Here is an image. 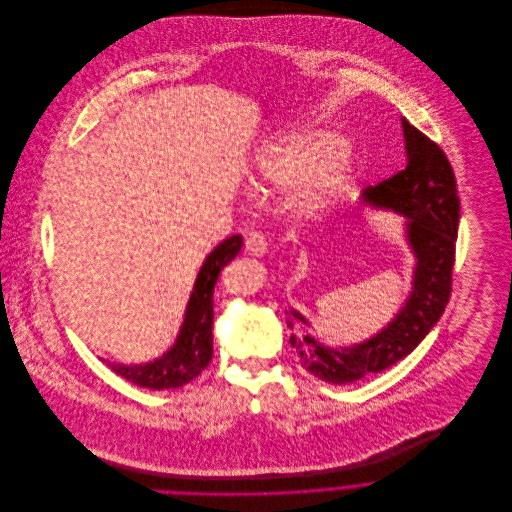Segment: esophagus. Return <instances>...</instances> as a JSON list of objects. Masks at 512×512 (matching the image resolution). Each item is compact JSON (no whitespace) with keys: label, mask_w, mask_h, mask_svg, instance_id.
Listing matches in <instances>:
<instances>
[{"label":"esophagus","mask_w":512,"mask_h":512,"mask_svg":"<svg viewBox=\"0 0 512 512\" xmlns=\"http://www.w3.org/2000/svg\"><path fill=\"white\" fill-rule=\"evenodd\" d=\"M246 252L250 256H264L268 252V242L264 238V234L260 232H252L248 238H246Z\"/></svg>","instance_id":"1"}]
</instances>
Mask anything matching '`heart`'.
<instances>
[{"label":"heart","instance_id":"1","mask_svg":"<svg viewBox=\"0 0 512 512\" xmlns=\"http://www.w3.org/2000/svg\"><path fill=\"white\" fill-rule=\"evenodd\" d=\"M254 171L260 187L286 189L303 181L295 193V207L309 219L343 191L353 173V155L333 132L295 128L258 149Z\"/></svg>","mask_w":512,"mask_h":512}]
</instances>
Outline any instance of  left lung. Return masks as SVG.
<instances>
[{"instance_id": "left-lung-1", "label": "left lung", "mask_w": 512, "mask_h": 512, "mask_svg": "<svg viewBox=\"0 0 512 512\" xmlns=\"http://www.w3.org/2000/svg\"><path fill=\"white\" fill-rule=\"evenodd\" d=\"M406 167L394 177L368 187L363 205L404 217V236L416 258L412 290L400 311L363 343L329 347L311 333V323L288 311L293 349L301 365L329 384H353L408 357L432 331L449 301L459 197L453 169L428 136L402 118Z\"/></svg>"}]
</instances>
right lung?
<instances>
[{
    "mask_svg": "<svg viewBox=\"0 0 512 512\" xmlns=\"http://www.w3.org/2000/svg\"><path fill=\"white\" fill-rule=\"evenodd\" d=\"M242 248V236L234 234L222 240L219 246L205 258L193 292L189 295L185 317L177 333L175 343L161 357L144 365H122L108 363V366L122 378L130 380L149 390L179 388L197 378L213 357V293L219 280L220 270L236 258Z\"/></svg>",
    "mask_w": 512,
    "mask_h": 512,
    "instance_id": "obj_1",
    "label": "right lung"
}]
</instances>
